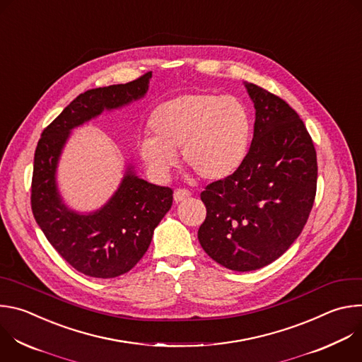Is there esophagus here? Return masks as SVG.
<instances>
[{
  "mask_svg": "<svg viewBox=\"0 0 362 362\" xmlns=\"http://www.w3.org/2000/svg\"><path fill=\"white\" fill-rule=\"evenodd\" d=\"M189 196H190V192H189V190H186V189H176V190H175V194H173V199H175L176 203H179V202L187 199Z\"/></svg>",
  "mask_w": 362,
  "mask_h": 362,
  "instance_id": "34e87169",
  "label": "esophagus"
}]
</instances>
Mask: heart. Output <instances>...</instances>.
<instances>
[{
  "mask_svg": "<svg viewBox=\"0 0 362 362\" xmlns=\"http://www.w3.org/2000/svg\"><path fill=\"white\" fill-rule=\"evenodd\" d=\"M154 136L139 141V153L151 176L166 180L177 165V153L189 169L208 182H223L243 165L252 122L243 103L232 95L187 93L153 112Z\"/></svg>",
  "mask_w": 362,
  "mask_h": 362,
  "instance_id": "b5f03b06",
  "label": "heart"
}]
</instances>
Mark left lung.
Listing matches in <instances>:
<instances>
[{"mask_svg":"<svg viewBox=\"0 0 362 362\" xmlns=\"http://www.w3.org/2000/svg\"><path fill=\"white\" fill-rule=\"evenodd\" d=\"M253 137L240 169L200 193L197 238L214 261L249 272L284 255L300 235L317 193V151L298 113L278 95L245 83Z\"/></svg>","mask_w":362,"mask_h":362,"instance_id":"left-lung-1","label":"left lung"}]
</instances>
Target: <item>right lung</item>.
Here are the masks:
<instances>
[{
  "label": "right lung",
  "instance_id": "right-lung-1",
  "mask_svg": "<svg viewBox=\"0 0 362 362\" xmlns=\"http://www.w3.org/2000/svg\"><path fill=\"white\" fill-rule=\"evenodd\" d=\"M151 73L134 81L87 90L47 126L34 154L31 209L53 247L76 271L109 279L129 272L146 253L153 232L172 208L170 187L140 179L132 165L113 196L100 209L81 214L64 203L57 166L71 130L143 98Z\"/></svg>",
  "mask_w": 362,
  "mask_h": 362
}]
</instances>
